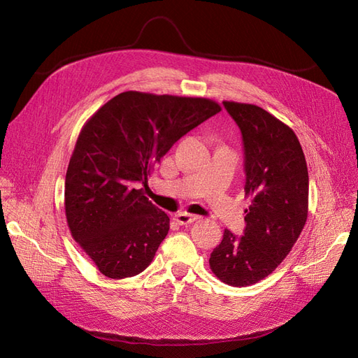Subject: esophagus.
<instances>
[{
    "label": "esophagus",
    "instance_id": "obj_1",
    "mask_svg": "<svg viewBox=\"0 0 358 358\" xmlns=\"http://www.w3.org/2000/svg\"><path fill=\"white\" fill-rule=\"evenodd\" d=\"M175 220H176L180 225H188V224L196 222V221L199 220V216H197V215L187 213V212H180V213H176V215H175Z\"/></svg>",
    "mask_w": 358,
    "mask_h": 358
}]
</instances>
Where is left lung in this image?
<instances>
[{
    "label": "left lung",
    "instance_id": "8db88e82",
    "mask_svg": "<svg viewBox=\"0 0 358 358\" xmlns=\"http://www.w3.org/2000/svg\"><path fill=\"white\" fill-rule=\"evenodd\" d=\"M239 125L245 149V236L224 230L209 258L213 275L231 287H248L284 262L308 220L309 176L292 129L255 104L224 101Z\"/></svg>",
    "mask_w": 358,
    "mask_h": 358
}]
</instances>
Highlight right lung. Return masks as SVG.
Returning <instances> with one entry per match:
<instances>
[{"label": "right lung", "instance_id": "add662e5", "mask_svg": "<svg viewBox=\"0 0 358 358\" xmlns=\"http://www.w3.org/2000/svg\"><path fill=\"white\" fill-rule=\"evenodd\" d=\"M221 106L201 96L117 94L82 127L66 175L67 224L96 268L131 278L152 263L170 218L136 188L178 140Z\"/></svg>", "mask_w": 358, "mask_h": 358}]
</instances>
